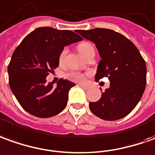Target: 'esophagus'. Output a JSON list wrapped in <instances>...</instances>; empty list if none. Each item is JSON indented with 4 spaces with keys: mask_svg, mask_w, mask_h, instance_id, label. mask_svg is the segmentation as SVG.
I'll return each mask as SVG.
<instances>
[{
    "mask_svg": "<svg viewBox=\"0 0 155 155\" xmlns=\"http://www.w3.org/2000/svg\"><path fill=\"white\" fill-rule=\"evenodd\" d=\"M80 87H82L83 88H84V89H89V88H91V86H89V85H84V84H79Z\"/></svg>",
    "mask_w": 155,
    "mask_h": 155,
    "instance_id": "1",
    "label": "esophagus"
}]
</instances>
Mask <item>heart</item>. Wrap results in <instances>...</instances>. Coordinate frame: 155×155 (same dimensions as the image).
<instances>
[{"mask_svg":"<svg viewBox=\"0 0 155 155\" xmlns=\"http://www.w3.org/2000/svg\"><path fill=\"white\" fill-rule=\"evenodd\" d=\"M78 48V51H79L80 53L82 54V55H84V57H87V55L90 53V51H94L93 45L90 43H88V42H83V43L79 44ZM67 48H64L63 50L61 51V54H60V62H63L64 60H65V57L67 55ZM66 77L69 80L76 82V83H83V82H84V80H85V76H84V74L81 73L79 71H70V72H68L67 75H66Z\"/></svg>","mask_w":155,"mask_h":155,"instance_id":"b5f03b06","label":"heart"}]
</instances>
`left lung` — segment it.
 Returning <instances> with one entry per match:
<instances>
[{
  "label": "left lung",
  "mask_w": 155,
  "mask_h": 155,
  "mask_svg": "<svg viewBox=\"0 0 155 155\" xmlns=\"http://www.w3.org/2000/svg\"><path fill=\"white\" fill-rule=\"evenodd\" d=\"M84 39L95 44L101 60L95 81L108 78L110 88L102 93L89 109L105 120L127 116L141 100L146 86L147 68L143 58L132 41L120 33L107 28L77 30Z\"/></svg>",
  "instance_id": "left-lung-1"
}]
</instances>
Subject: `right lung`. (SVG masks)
Segmentation results:
<instances>
[{"label": "right lung", "instance_id": "add662e5", "mask_svg": "<svg viewBox=\"0 0 155 155\" xmlns=\"http://www.w3.org/2000/svg\"><path fill=\"white\" fill-rule=\"evenodd\" d=\"M83 39L70 30L50 27L35 28L15 50L8 67L9 85L27 112L41 118L54 116L66 108L68 93L75 84L67 79L46 83L49 72L59 66L64 47Z\"/></svg>", "mask_w": 155, "mask_h": 155}]
</instances>
